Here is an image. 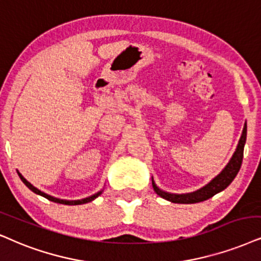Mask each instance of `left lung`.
Returning a JSON list of instances; mask_svg holds the SVG:
<instances>
[{"label":"left lung","mask_w":261,"mask_h":261,"mask_svg":"<svg viewBox=\"0 0 261 261\" xmlns=\"http://www.w3.org/2000/svg\"><path fill=\"white\" fill-rule=\"evenodd\" d=\"M246 136H247V125L245 124V127H243L240 142L239 144H237L236 151L233 153L230 163L227 164L225 169H224L218 176L214 178L212 182L207 184L206 187L201 188L200 190L194 191V193L180 194V195H178V194H170V193H165V191L160 190L159 188L155 186L153 180L154 191L159 196L164 197V199L169 200L171 202H174V203H196V202H201V201L211 199V197L216 195V194H218L219 191H222L225 189L226 187H229V184L232 182L233 178H235L236 174L239 173L241 165H242L243 148H245V143H246Z\"/></svg>","instance_id":"8db88e82"}]
</instances>
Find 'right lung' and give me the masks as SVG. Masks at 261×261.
Segmentation results:
<instances>
[{
  "mask_svg": "<svg viewBox=\"0 0 261 261\" xmlns=\"http://www.w3.org/2000/svg\"><path fill=\"white\" fill-rule=\"evenodd\" d=\"M18 174H19V177H20V179L22 180V183H24L25 186L28 187L30 190H32V191H34V193L38 194V195H41V196H43V197H45V199H48L49 201H53V202H57V203H62V204H82V203H87V202H90V201H92V200L96 199V197H97L98 195H100V194L102 193V191H100V193L95 194V195H92V196H89V197H87V199H83V200H77V201H66V200H60V199H57V197H53V196H50V195H48V194L43 193V191H41V190H38L37 188H35L34 186H32L31 183L28 182V180H26L25 178L22 177L20 173L18 172Z\"/></svg>",
  "mask_w": 261,
  "mask_h": 261,
  "instance_id": "right-lung-1",
  "label": "right lung"
}]
</instances>
